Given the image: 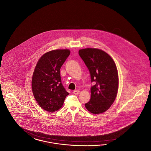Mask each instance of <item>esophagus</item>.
I'll return each mask as SVG.
<instances>
[{"label": "esophagus", "instance_id": "1", "mask_svg": "<svg viewBox=\"0 0 151 151\" xmlns=\"http://www.w3.org/2000/svg\"><path fill=\"white\" fill-rule=\"evenodd\" d=\"M73 93L74 94H76V95H78V94H79V93H80V91L79 90H74L73 91Z\"/></svg>", "mask_w": 151, "mask_h": 151}]
</instances>
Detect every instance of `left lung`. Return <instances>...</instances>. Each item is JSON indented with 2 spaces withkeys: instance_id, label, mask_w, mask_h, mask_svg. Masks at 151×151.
Returning a JSON list of instances; mask_svg holds the SVG:
<instances>
[{
  "instance_id": "8db88e82",
  "label": "left lung",
  "mask_w": 151,
  "mask_h": 151,
  "mask_svg": "<svg viewBox=\"0 0 151 151\" xmlns=\"http://www.w3.org/2000/svg\"><path fill=\"white\" fill-rule=\"evenodd\" d=\"M79 56L87 66L91 82L95 85L91 88V99L85 104L88 111L99 114L110 109L118 94V72L111 56L101 49H81Z\"/></svg>"
}]
</instances>
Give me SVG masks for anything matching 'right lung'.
Masks as SVG:
<instances>
[{
    "label": "right lung",
    "mask_w": 151,
    "mask_h": 151,
    "mask_svg": "<svg viewBox=\"0 0 151 151\" xmlns=\"http://www.w3.org/2000/svg\"><path fill=\"white\" fill-rule=\"evenodd\" d=\"M70 53L68 49L52 50L41 56L36 65L32 76V93L37 103L45 111L58 110L69 94L61 83L60 70Z\"/></svg>",
    "instance_id": "1"
}]
</instances>
